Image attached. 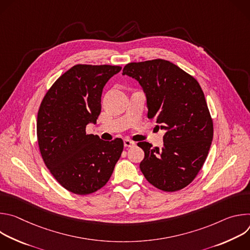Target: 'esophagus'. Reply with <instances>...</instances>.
Wrapping results in <instances>:
<instances>
[{
	"label": "esophagus",
	"instance_id": "esophagus-1",
	"mask_svg": "<svg viewBox=\"0 0 250 250\" xmlns=\"http://www.w3.org/2000/svg\"><path fill=\"white\" fill-rule=\"evenodd\" d=\"M124 145H125V147H131V146H133L135 144H134V141L130 140L129 138H125V139L124 140Z\"/></svg>",
	"mask_w": 250,
	"mask_h": 250
}]
</instances>
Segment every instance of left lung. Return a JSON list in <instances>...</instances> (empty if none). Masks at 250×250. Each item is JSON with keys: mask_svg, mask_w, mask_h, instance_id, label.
<instances>
[{"mask_svg": "<svg viewBox=\"0 0 250 250\" xmlns=\"http://www.w3.org/2000/svg\"><path fill=\"white\" fill-rule=\"evenodd\" d=\"M123 74L136 79L146 96L147 118L165 129L164 146L137 144L145 151L139 168L146 179L165 192L187 187L208 156L213 125L204 92L183 69L165 59L130 62Z\"/></svg>", "mask_w": 250, "mask_h": 250, "instance_id": "obj_1", "label": "left lung"}]
</instances>
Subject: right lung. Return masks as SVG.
Returning a JSON list of instances; mask_svg holds the SVG:
<instances>
[{"label": "right lung", "mask_w": 250, "mask_h": 250, "mask_svg": "<svg viewBox=\"0 0 250 250\" xmlns=\"http://www.w3.org/2000/svg\"><path fill=\"white\" fill-rule=\"evenodd\" d=\"M121 66L77 64L49 88L38 113L37 134L44 164L56 181L77 195L92 194L110 180L124 150L122 138L88 134L101 113L103 88Z\"/></svg>", "instance_id": "right-lung-1"}]
</instances>
